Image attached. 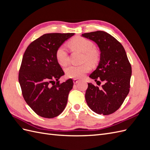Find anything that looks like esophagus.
<instances>
[{"label": "esophagus", "instance_id": "obj_1", "mask_svg": "<svg viewBox=\"0 0 150 150\" xmlns=\"http://www.w3.org/2000/svg\"><path fill=\"white\" fill-rule=\"evenodd\" d=\"M79 82V80H78L77 79H74V80H73V83H74V84H77Z\"/></svg>", "mask_w": 150, "mask_h": 150}]
</instances>
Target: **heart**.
<instances>
[{"instance_id": "b5f03b06", "label": "heart", "mask_w": 150, "mask_h": 150, "mask_svg": "<svg viewBox=\"0 0 150 150\" xmlns=\"http://www.w3.org/2000/svg\"><path fill=\"white\" fill-rule=\"evenodd\" d=\"M69 47L75 51L83 53V61L91 65L96 64L99 61V52L94 48V43L83 37H76L69 42ZM56 58L59 64L65 66L68 62V56L64 46L59 47L56 51ZM66 73L70 78L81 79L90 71V67L85 64L81 66H69L66 68Z\"/></svg>"}]
</instances>
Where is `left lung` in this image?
I'll use <instances>...</instances> for the list:
<instances>
[{"mask_svg": "<svg viewBox=\"0 0 150 150\" xmlns=\"http://www.w3.org/2000/svg\"><path fill=\"white\" fill-rule=\"evenodd\" d=\"M96 43L100 50L99 64L89 78L97 81L99 88L88 83L85 98L89 108L99 115H109L124 102L130 88L131 66L122 44L111 35L98 30L82 34Z\"/></svg>", "mask_w": 150, "mask_h": 150, "instance_id": "8db88e82", "label": "left lung"}]
</instances>
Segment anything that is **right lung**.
<instances>
[{"label":"right lung","mask_w":150,"mask_h":150,"mask_svg":"<svg viewBox=\"0 0 150 150\" xmlns=\"http://www.w3.org/2000/svg\"><path fill=\"white\" fill-rule=\"evenodd\" d=\"M74 33L44 34L31 42L24 54L19 73L22 96L36 114L53 118L64 111L73 87L72 79L59 83L64 72L56 51Z\"/></svg>","instance_id":"1"}]
</instances>
